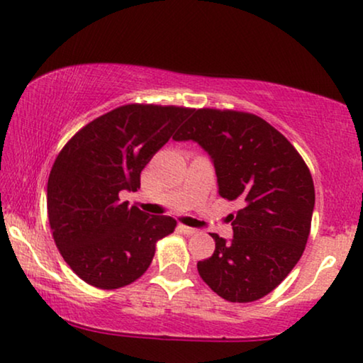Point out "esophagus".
Segmentation results:
<instances>
[{
	"label": "esophagus",
	"instance_id": "1",
	"mask_svg": "<svg viewBox=\"0 0 363 363\" xmlns=\"http://www.w3.org/2000/svg\"><path fill=\"white\" fill-rule=\"evenodd\" d=\"M178 228H180L182 233H185V234H188V235L198 234V229H194V228H188V225H183V224H180V225H178Z\"/></svg>",
	"mask_w": 363,
	"mask_h": 363
}]
</instances>
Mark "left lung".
Instances as JSON below:
<instances>
[{
  "mask_svg": "<svg viewBox=\"0 0 363 363\" xmlns=\"http://www.w3.org/2000/svg\"><path fill=\"white\" fill-rule=\"evenodd\" d=\"M175 140H193L216 170L218 190L239 199L233 239L211 234L214 254L198 262L206 285L230 303L264 298L303 255L314 209L311 173L285 135L255 114L203 108Z\"/></svg>",
  "mask_w": 363,
  "mask_h": 363,
  "instance_id": "8db88e82",
  "label": "left lung"
}]
</instances>
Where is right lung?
Here are the masks:
<instances>
[{"label": "right lung", "mask_w": 363, "mask_h": 363, "mask_svg": "<svg viewBox=\"0 0 363 363\" xmlns=\"http://www.w3.org/2000/svg\"><path fill=\"white\" fill-rule=\"evenodd\" d=\"M193 109L125 104L78 130L57 155L47 182L52 235L70 269L90 285L116 290L149 269L155 242L175 229L121 203L138 191L140 172Z\"/></svg>", "instance_id": "add662e5"}]
</instances>
